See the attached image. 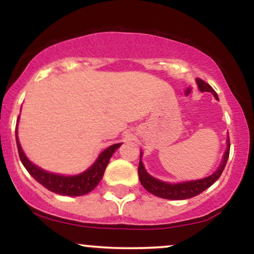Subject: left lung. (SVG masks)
<instances>
[{"label": "left lung", "instance_id": "8db88e82", "mask_svg": "<svg viewBox=\"0 0 254 254\" xmlns=\"http://www.w3.org/2000/svg\"><path fill=\"white\" fill-rule=\"evenodd\" d=\"M196 82L198 86V89L200 92H209L214 95V98L218 100V97L214 89L211 88V86L209 83L204 82L200 78H196ZM229 137L227 139V148L226 151L223 154L222 162H221L220 167L217 168L211 176H208L205 178H202V179L197 180H190V182H182V183H166L162 182V180L156 179V178L151 177L147 171H145L143 162H142V151L141 155H139V165H138V177L139 182H141L142 186L147 190L149 193L154 194V196L165 198V199H173V200H182V199H189V198H192L197 194L202 193L203 191H205L206 189L210 188V186L214 184L218 178L221 177L222 172L226 167L227 160H228L229 156Z\"/></svg>", "mask_w": 254, "mask_h": 254}]
</instances>
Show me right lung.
I'll return each instance as SVG.
<instances>
[{
    "label": "right lung",
    "mask_w": 254,
    "mask_h": 254,
    "mask_svg": "<svg viewBox=\"0 0 254 254\" xmlns=\"http://www.w3.org/2000/svg\"><path fill=\"white\" fill-rule=\"evenodd\" d=\"M19 118H17V124H19ZM17 124L15 129V138L17 150H19V156L21 160L22 165L27 170L28 173L31 174L38 183L42 184L44 188L55 193L62 194V196H70L77 197L87 194L88 192L93 191L103 179L104 172L106 170L107 165H109L111 156L113 155L116 150L121 147L122 143L112 144L111 147L106 148L100 153L98 159L90 167L87 168L82 173L75 174V176H64V174H57L48 172L39 166L34 165L28 160V157L25 155L24 150H22L21 144L19 142V137H17Z\"/></svg>",
    "instance_id": "1"
}]
</instances>
